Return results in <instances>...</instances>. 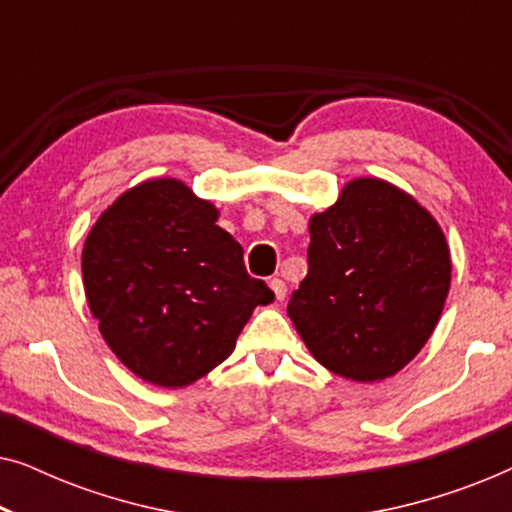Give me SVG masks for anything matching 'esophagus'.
<instances>
[{
  "instance_id": "1",
  "label": "esophagus",
  "mask_w": 512,
  "mask_h": 512,
  "mask_svg": "<svg viewBox=\"0 0 512 512\" xmlns=\"http://www.w3.org/2000/svg\"><path fill=\"white\" fill-rule=\"evenodd\" d=\"M268 284H270L272 293H275V298H277V300H284V296H286V284L282 282V279H279V277H272Z\"/></svg>"
}]
</instances>
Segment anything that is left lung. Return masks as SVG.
Listing matches in <instances>:
<instances>
[{
	"label": "left lung",
	"instance_id": "left-lung-1",
	"mask_svg": "<svg viewBox=\"0 0 512 512\" xmlns=\"http://www.w3.org/2000/svg\"><path fill=\"white\" fill-rule=\"evenodd\" d=\"M307 277L289 317L321 366L354 382H380L431 338L452 282L443 228L389 181H347L312 214Z\"/></svg>",
	"mask_w": 512,
	"mask_h": 512
}]
</instances>
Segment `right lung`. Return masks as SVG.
<instances>
[{
    "label": "right lung",
    "mask_w": 512,
    "mask_h": 512,
    "mask_svg": "<svg viewBox=\"0 0 512 512\" xmlns=\"http://www.w3.org/2000/svg\"><path fill=\"white\" fill-rule=\"evenodd\" d=\"M219 209L184 181L146 179L90 228L81 272L102 338L144 382L181 389L233 354L251 312L275 298L247 275Z\"/></svg>",
    "instance_id": "obj_1"
}]
</instances>
